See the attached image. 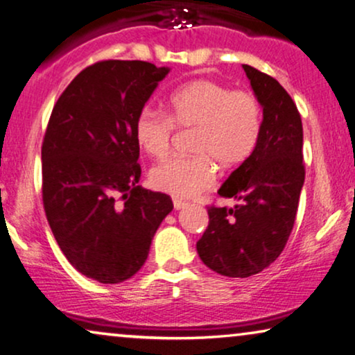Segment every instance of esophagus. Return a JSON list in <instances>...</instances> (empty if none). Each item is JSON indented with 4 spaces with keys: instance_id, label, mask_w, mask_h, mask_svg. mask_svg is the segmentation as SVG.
<instances>
[{
    "instance_id": "obj_1",
    "label": "esophagus",
    "mask_w": 355,
    "mask_h": 355,
    "mask_svg": "<svg viewBox=\"0 0 355 355\" xmlns=\"http://www.w3.org/2000/svg\"><path fill=\"white\" fill-rule=\"evenodd\" d=\"M187 206V202L184 201H180V199H173V207H175V211H180V209H183Z\"/></svg>"
}]
</instances>
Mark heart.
I'll list each match as a JSON object with an SVG mask.
<instances>
[{
	"label": "heart",
	"mask_w": 355,
	"mask_h": 355,
	"mask_svg": "<svg viewBox=\"0 0 355 355\" xmlns=\"http://www.w3.org/2000/svg\"><path fill=\"white\" fill-rule=\"evenodd\" d=\"M166 113L144 107L135 122L139 148L153 157L168 153L173 130L194 128V156L171 157L149 172L162 193L191 198L216 180L217 167L234 171L256 153L262 133V106L252 93L233 92L212 80H193L168 94Z\"/></svg>",
	"instance_id": "obj_1"
}]
</instances>
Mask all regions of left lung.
Wrapping results in <instances>:
<instances>
[{
  "mask_svg": "<svg viewBox=\"0 0 355 355\" xmlns=\"http://www.w3.org/2000/svg\"><path fill=\"white\" fill-rule=\"evenodd\" d=\"M263 111L256 153L218 189L238 199L233 209L211 206L196 249L223 277L246 278L267 268L286 246L304 184L302 122L296 104L275 78L243 64Z\"/></svg>",
  "mask_w": 355,
  "mask_h": 355,
  "instance_id": "left-lung-1",
  "label": "left lung"
}]
</instances>
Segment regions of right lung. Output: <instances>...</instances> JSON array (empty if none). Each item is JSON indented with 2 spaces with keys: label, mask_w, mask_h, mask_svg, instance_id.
Listing matches in <instances>:
<instances>
[{
  "label": "right lung",
  "mask_w": 355,
  "mask_h": 355,
  "mask_svg": "<svg viewBox=\"0 0 355 355\" xmlns=\"http://www.w3.org/2000/svg\"><path fill=\"white\" fill-rule=\"evenodd\" d=\"M171 72L144 61L83 69L54 104L42 146L43 206L56 241L82 275L104 284L146 262L171 196L138 184L135 122Z\"/></svg>",
  "instance_id": "1"
}]
</instances>
